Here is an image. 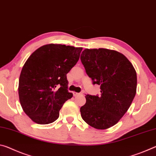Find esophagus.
<instances>
[{"label": "esophagus", "mask_w": 156, "mask_h": 156, "mask_svg": "<svg viewBox=\"0 0 156 156\" xmlns=\"http://www.w3.org/2000/svg\"><path fill=\"white\" fill-rule=\"evenodd\" d=\"M73 96H78V95H81V94L77 93V92L73 91Z\"/></svg>", "instance_id": "1"}]
</instances>
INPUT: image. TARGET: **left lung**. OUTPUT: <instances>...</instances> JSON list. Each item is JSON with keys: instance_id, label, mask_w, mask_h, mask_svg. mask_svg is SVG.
Segmentation results:
<instances>
[{"instance_id": "8db88e82", "label": "left lung", "mask_w": 156, "mask_h": 156, "mask_svg": "<svg viewBox=\"0 0 156 156\" xmlns=\"http://www.w3.org/2000/svg\"><path fill=\"white\" fill-rule=\"evenodd\" d=\"M87 74L100 85V96L87 95L80 107L83 119L92 127L107 129L127 112L136 94L137 75L121 53L108 49H85L80 56Z\"/></svg>"}]
</instances>
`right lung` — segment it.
<instances>
[{
  "label": "right lung",
  "instance_id": "1",
  "mask_svg": "<svg viewBox=\"0 0 156 156\" xmlns=\"http://www.w3.org/2000/svg\"><path fill=\"white\" fill-rule=\"evenodd\" d=\"M83 47L43 45L28 58L19 78L18 95L24 112L34 122L56 120L63 104L72 98L67 73L78 61Z\"/></svg>",
  "mask_w": 156,
  "mask_h": 156
}]
</instances>
